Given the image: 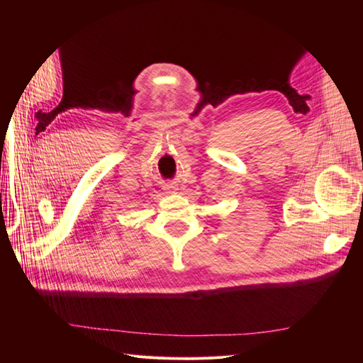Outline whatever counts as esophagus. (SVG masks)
Returning a JSON list of instances; mask_svg holds the SVG:
<instances>
[{
	"mask_svg": "<svg viewBox=\"0 0 363 363\" xmlns=\"http://www.w3.org/2000/svg\"><path fill=\"white\" fill-rule=\"evenodd\" d=\"M163 189L167 191V192H172V191H177V184L175 183H172V182H168V183H164L163 184Z\"/></svg>",
	"mask_w": 363,
	"mask_h": 363,
	"instance_id": "34e87169",
	"label": "esophagus"
}]
</instances>
